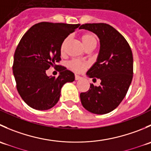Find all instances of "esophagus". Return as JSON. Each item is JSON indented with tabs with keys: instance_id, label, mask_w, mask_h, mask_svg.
Here are the masks:
<instances>
[{
	"instance_id": "esophagus-1",
	"label": "esophagus",
	"mask_w": 151,
	"mask_h": 151,
	"mask_svg": "<svg viewBox=\"0 0 151 151\" xmlns=\"http://www.w3.org/2000/svg\"><path fill=\"white\" fill-rule=\"evenodd\" d=\"M81 79H82V77H80V76L77 75V74H75V80H81Z\"/></svg>"
}]
</instances>
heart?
<instances>
[{
    "label": "heart",
    "mask_w": 151,
    "mask_h": 151,
    "mask_svg": "<svg viewBox=\"0 0 151 151\" xmlns=\"http://www.w3.org/2000/svg\"><path fill=\"white\" fill-rule=\"evenodd\" d=\"M68 38H66L63 41L61 45H60V52H63V51H64L65 46H66L67 42H68ZM81 40L85 48L88 46H91V45H96L97 43L96 37L92 33H83L81 36ZM88 66V63H84V62H82L78 60H72L68 62V67L71 70L77 71V72H81V71H84Z\"/></svg>",
    "instance_id": "1"
}]
</instances>
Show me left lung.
<instances>
[{
	"label": "left lung",
	"mask_w": 151,
	"mask_h": 151,
	"mask_svg": "<svg viewBox=\"0 0 151 151\" xmlns=\"http://www.w3.org/2000/svg\"><path fill=\"white\" fill-rule=\"evenodd\" d=\"M85 29L97 35L100 50L96 62L87 71L91 78H99V87L91 84L87 92L80 93L85 109L92 113H109L126 96L133 77V55L131 47L122 35L106 23H87Z\"/></svg>",
	"instance_id": "8db88e82"
}]
</instances>
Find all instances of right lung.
<instances>
[{"label": "right lung", "mask_w": 151, "mask_h": 151, "mask_svg": "<svg viewBox=\"0 0 151 151\" xmlns=\"http://www.w3.org/2000/svg\"><path fill=\"white\" fill-rule=\"evenodd\" d=\"M80 24L42 22L33 25L24 34L14 55L13 74L17 89L31 108L47 110L58 101L60 90L74 81V74L56 65L60 60V45ZM51 66L59 71L58 78L46 74Z\"/></svg>", "instance_id": "obj_1"}]
</instances>
